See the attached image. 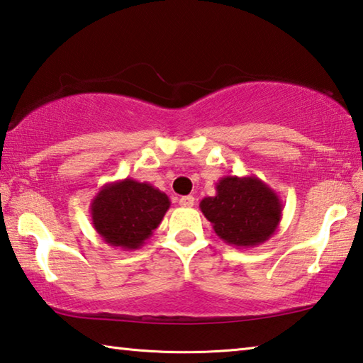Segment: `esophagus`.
I'll list each match as a JSON object with an SVG mask.
<instances>
[{"label":"esophagus","mask_w":363,"mask_h":363,"mask_svg":"<svg viewBox=\"0 0 363 363\" xmlns=\"http://www.w3.org/2000/svg\"><path fill=\"white\" fill-rule=\"evenodd\" d=\"M178 204L182 207H193L194 206V198L193 196H182L180 201H178Z\"/></svg>","instance_id":"esophagus-1"}]
</instances>
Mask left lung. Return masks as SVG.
I'll use <instances>...</instances> for the list:
<instances>
[{
    "label": "left lung",
    "mask_w": 363,
    "mask_h": 363,
    "mask_svg": "<svg viewBox=\"0 0 363 363\" xmlns=\"http://www.w3.org/2000/svg\"><path fill=\"white\" fill-rule=\"evenodd\" d=\"M217 194L201 201V212L226 244L250 249L268 240L282 220V202L258 177L226 175Z\"/></svg>",
    "instance_id": "left-lung-1"
}]
</instances>
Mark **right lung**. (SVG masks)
I'll return each mask as SVG.
<instances>
[{
    "label": "right lung",
    "instance_id": "add662e5",
    "mask_svg": "<svg viewBox=\"0 0 363 363\" xmlns=\"http://www.w3.org/2000/svg\"><path fill=\"white\" fill-rule=\"evenodd\" d=\"M170 207L169 196L133 178L106 183L91 202L94 230L104 242L137 250L152 236Z\"/></svg>",
    "mask_w": 363,
    "mask_h": 363
}]
</instances>
